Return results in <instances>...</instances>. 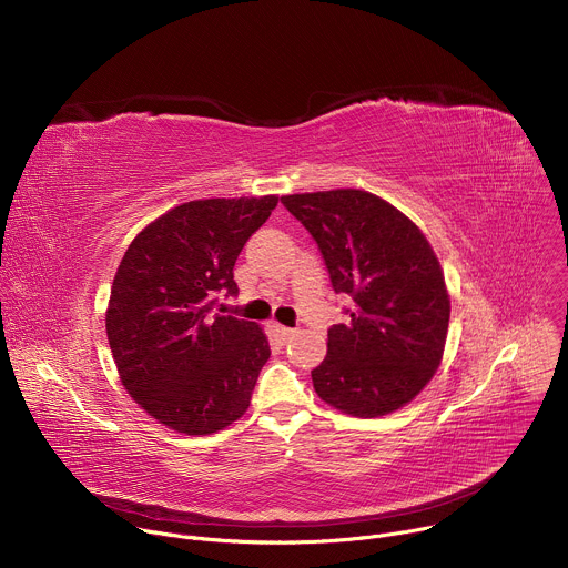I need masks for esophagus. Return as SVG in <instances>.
<instances>
[{
  "label": "esophagus",
  "mask_w": 568,
  "mask_h": 568,
  "mask_svg": "<svg viewBox=\"0 0 568 568\" xmlns=\"http://www.w3.org/2000/svg\"><path fill=\"white\" fill-rule=\"evenodd\" d=\"M272 331H274V335H276L278 342H287V339L294 335L292 328H285V326H281V323H274Z\"/></svg>",
  "instance_id": "esophagus-1"
}]
</instances>
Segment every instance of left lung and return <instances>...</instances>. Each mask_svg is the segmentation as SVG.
<instances>
[{
    "label": "left lung",
    "instance_id": "1",
    "mask_svg": "<svg viewBox=\"0 0 568 568\" xmlns=\"http://www.w3.org/2000/svg\"><path fill=\"white\" fill-rule=\"evenodd\" d=\"M316 240L333 290L353 298L351 321L328 331L316 395L355 418L412 402L440 366L449 294L425 233L386 200L337 189L281 197Z\"/></svg>",
    "mask_w": 568,
    "mask_h": 568
}]
</instances>
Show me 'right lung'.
Returning a JSON list of instances; mask_svg holds the SVG:
<instances>
[{
    "instance_id": "add662e5",
    "label": "right lung",
    "mask_w": 568,
    "mask_h": 568,
    "mask_svg": "<svg viewBox=\"0 0 568 568\" xmlns=\"http://www.w3.org/2000/svg\"><path fill=\"white\" fill-rule=\"evenodd\" d=\"M278 197L180 204L150 222L116 270L105 331L125 390L156 423L206 436L250 409L270 342L254 321L217 314L233 265Z\"/></svg>"
}]
</instances>
